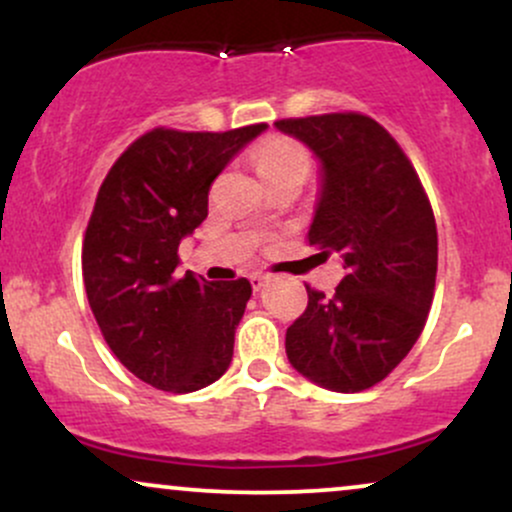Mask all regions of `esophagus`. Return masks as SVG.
I'll return each instance as SVG.
<instances>
[{
    "label": "esophagus",
    "mask_w": 512,
    "mask_h": 512,
    "mask_svg": "<svg viewBox=\"0 0 512 512\" xmlns=\"http://www.w3.org/2000/svg\"><path fill=\"white\" fill-rule=\"evenodd\" d=\"M269 281V274H262V272H255V274H250V284H252V289L255 291H260L264 284H267Z\"/></svg>",
    "instance_id": "obj_1"
}]
</instances>
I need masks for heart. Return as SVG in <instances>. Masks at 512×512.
Returning a JSON list of instances; mask_svg holds the SVG:
<instances>
[{
  "mask_svg": "<svg viewBox=\"0 0 512 512\" xmlns=\"http://www.w3.org/2000/svg\"><path fill=\"white\" fill-rule=\"evenodd\" d=\"M255 168L267 185L289 178V175H301L305 178L310 170V156L305 146L293 142L289 137H272L257 146Z\"/></svg>",
  "mask_w": 512,
  "mask_h": 512,
  "instance_id": "b5f03b06",
  "label": "heart"
}]
</instances>
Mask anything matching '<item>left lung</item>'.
Segmentation results:
<instances>
[{"instance_id":"1","label":"left lung","mask_w":512,"mask_h":512,"mask_svg":"<svg viewBox=\"0 0 512 512\" xmlns=\"http://www.w3.org/2000/svg\"><path fill=\"white\" fill-rule=\"evenodd\" d=\"M320 161L308 243L337 252L334 296L308 289L286 330L298 373L332 392H361L399 366L426 325L438 269V231L419 175L383 125L361 113L274 122Z\"/></svg>"}]
</instances>
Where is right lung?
<instances>
[{
    "instance_id": "obj_1",
    "label": "right lung",
    "mask_w": 512,
    "mask_h": 512,
    "mask_svg": "<svg viewBox=\"0 0 512 512\" xmlns=\"http://www.w3.org/2000/svg\"><path fill=\"white\" fill-rule=\"evenodd\" d=\"M264 129L156 127L98 190L81 250L88 305L122 366L156 390H202L231 366L250 281L178 279L175 267L180 240L207 219L211 182Z\"/></svg>"
}]
</instances>
